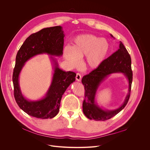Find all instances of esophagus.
Instances as JSON below:
<instances>
[{
    "instance_id": "obj_1",
    "label": "esophagus",
    "mask_w": 150,
    "mask_h": 150,
    "mask_svg": "<svg viewBox=\"0 0 150 150\" xmlns=\"http://www.w3.org/2000/svg\"><path fill=\"white\" fill-rule=\"evenodd\" d=\"M76 80L78 82H81V75L80 74L78 73L76 74Z\"/></svg>"
}]
</instances>
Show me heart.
I'll use <instances>...</instances> for the list:
<instances>
[{"instance_id":"obj_1","label":"heart","mask_w":150,"mask_h":150,"mask_svg":"<svg viewBox=\"0 0 150 150\" xmlns=\"http://www.w3.org/2000/svg\"><path fill=\"white\" fill-rule=\"evenodd\" d=\"M109 50V44L105 39L85 34L75 37L71 47L64 49L63 55L74 68L79 67L80 60L85 56L86 66L90 69H96L104 62Z\"/></svg>"}]
</instances>
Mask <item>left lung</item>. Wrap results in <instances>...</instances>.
Listing matches in <instances>:
<instances>
[{"instance_id": "left-lung-1", "label": "left lung", "mask_w": 150, "mask_h": 150, "mask_svg": "<svg viewBox=\"0 0 150 150\" xmlns=\"http://www.w3.org/2000/svg\"><path fill=\"white\" fill-rule=\"evenodd\" d=\"M111 37L113 36L110 34ZM114 38V37H113ZM122 73L128 81V93L124 103L115 110H105L95 101V96L100 83L110 74ZM132 82L131 59L129 54L120 41L119 49L104 60L101 65L89 74L83 76L82 83L85 88V99L83 101V113L89 119L95 120H108L119 113L127 104L129 99Z\"/></svg>"}]
</instances>
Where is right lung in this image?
Segmentation results:
<instances>
[{
	"label": "right lung",
	"mask_w": 150,
	"mask_h": 150,
	"mask_svg": "<svg viewBox=\"0 0 150 150\" xmlns=\"http://www.w3.org/2000/svg\"><path fill=\"white\" fill-rule=\"evenodd\" d=\"M64 37L61 26L43 28L30 35L17 53L12 76L14 97L19 108L31 116L42 119L55 117L59 111L62 96L70 84L75 81L76 74L60 69L56 59L52 56H62ZM41 54L51 56L54 69L53 78L45 96L40 100L31 101L21 92L18 76L25 63L33 57Z\"/></svg>",
	"instance_id": "add662e5"
}]
</instances>
